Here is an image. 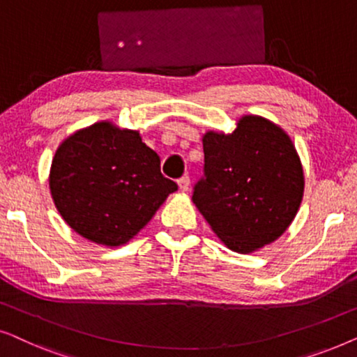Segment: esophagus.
Masks as SVG:
<instances>
[{"instance_id":"esophagus-1","label":"esophagus","mask_w":357,"mask_h":357,"mask_svg":"<svg viewBox=\"0 0 357 357\" xmlns=\"http://www.w3.org/2000/svg\"><path fill=\"white\" fill-rule=\"evenodd\" d=\"M178 187H180V190H182V192H188V188H190V177H188V175H183L182 178H178Z\"/></svg>"}]
</instances>
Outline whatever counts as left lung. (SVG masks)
Segmentation results:
<instances>
[{"label": "left lung", "instance_id": "8db88e82", "mask_svg": "<svg viewBox=\"0 0 357 357\" xmlns=\"http://www.w3.org/2000/svg\"><path fill=\"white\" fill-rule=\"evenodd\" d=\"M203 151L204 175L192 199L224 245L252 253L281 237L304 197V170L289 135L245 115L232 133L208 131Z\"/></svg>", "mask_w": 357, "mask_h": 357}]
</instances>
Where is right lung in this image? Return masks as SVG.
I'll list each match as a JSON object with an SVG mask.
<instances>
[{
  "instance_id": "right-lung-1",
  "label": "right lung",
  "mask_w": 357,
  "mask_h": 357,
  "mask_svg": "<svg viewBox=\"0 0 357 357\" xmlns=\"http://www.w3.org/2000/svg\"><path fill=\"white\" fill-rule=\"evenodd\" d=\"M50 193L68 226L87 241L123 245L151 221L177 183L138 131L99 121L58 146Z\"/></svg>"
}]
</instances>
